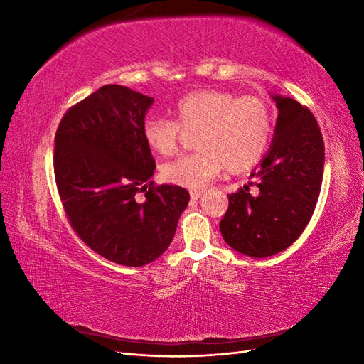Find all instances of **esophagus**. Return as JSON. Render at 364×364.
I'll return each mask as SVG.
<instances>
[{
  "label": "esophagus",
  "instance_id": "34e87169",
  "mask_svg": "<svg viewBox=\"0 0 364 364\" xmlns=\"http://www.w3.org/2000/svg\"><path fill=\"white\" fill-rule=\"evenodd\" d=\"M202 194H203V191H191V193H190L193 200H199L200 197H202Z\"/></svg>",
  "mask_w": 364,
  "mask_h": 364
}]
</instances>
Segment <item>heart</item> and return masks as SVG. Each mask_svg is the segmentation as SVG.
Wrapping results in <instances>:
<instances>
[{
    "mask_svg": "<svg viewBox=\"0 0 364 364\" xmlns=\"http://www.w3.org/2000/svg\"><path fill=\"white\" fill-rule=\"evenodd\" d=\"M170 112L174 121L150 117L142 124V138L151 151L168 156L178 147L179 131L196 130L191 155L162 167L168 182L199 190L223 168L243 173L262 159L270 146L273 119L269 106L257 97H235L222 90H200L183 95Z\"/></svg>",
    "mask_w": 364,
    "mask_h": 364,
    "instance_id": "obj_1",
    "label": "heart"
}]
</instances>
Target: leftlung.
Wrapping results in <instances>:
<instances>
[{
	"label": "left lung",
	"instance_id": "1",
	"mask_svg": "<svg viewBox=\"0 0 364 364\" xmlns=\"http://www.w3.org/2000/svg\"><path fill=\"white\" fill-rule=\"evenodd\" d=\"M278 118L270 149L249 185L229 194L220 222L226 243L246 257L267 258L291 246L310 222L321 194L325 146L313 114L290 97L272 95Z\"/></svg>",
	"mask_w": 364,
	"mask_h": 364
}]
</instances>
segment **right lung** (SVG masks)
Returning a JSON list of instances; mask_svg holds the SVG:
<instances>
[{"label": "right lung", "mask_w": 364, "mask_h": 364, "mask_svg": "<svg viewBox=\"0 0 364 364\" xmlns=\"http://www.w3.org/2000/svg\"><path fill=\"white\" fill-rule=\"evenodd\" d=\"M155 102L105 85L63 115L54 138V176L73 229L98 255L141 267L168 249L190 193L153 186L155 161L142 138Z\"/></svg>", "instance_id": "add662e5"}]
</instances>
